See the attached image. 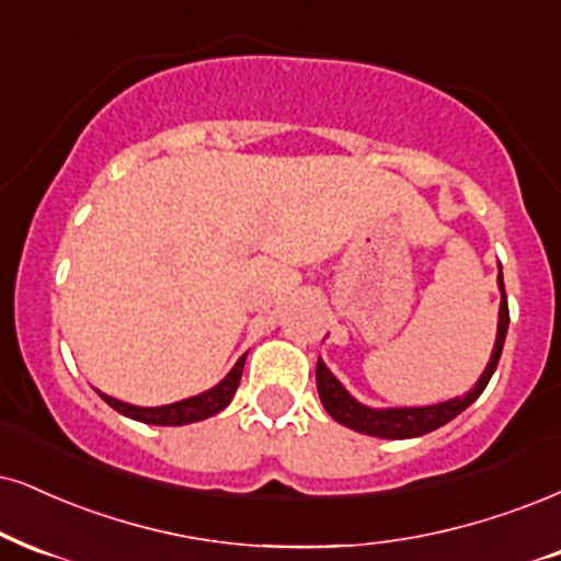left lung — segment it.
<instances>
[{
    "label": "left lung",
    "mask_w": 561,
    "mask_h": 561,
    "mask_svg": "<svg viewBox=\"0 0 561 561\" xmlns=\"http://www.w3.org/2000/svg\"><path fill=\"white\" fill-rule=\"evenodd\" d=\"M496 286H500V294H502L500 322H496V341H494L492 358H489L486 369L481 371L479 382H476L471 390L462 392L458 398L442 400V403H434V405L371 408V405L358 403V400L345 390L341 379L328 369V364H324L322 358H317V392H320L324 411H328L337 424L354 428L358 434H369V437H379V439H413V437H421V434L434 432V428L445 426L447 421H453L458 413L466 411V408L471 405L483 390H486L489 379H492L496 364H500L504 337H507V328H510V309H507V294H504L502 265H500V275H496Z\"/></svg>",
    "instance_id": "8db88e82"
}]
</instances>
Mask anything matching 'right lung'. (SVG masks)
<instances>
[{
    "label": "right lung",
    "mask_w": 561,
    "mask_h": 561,
    "mask_svg": "<svg viewBox=\"0 0 561 561\" xmlns=\"http://www.w3.org/2000/svg\"><path fill=\"white\" fill-rule=\"evenodd\" d=\"M244 358H247V354L241 356L239 362L233 364V369L228 371V375L220 379L218 385H213L210 390L199 392V396L179 400V403L156 405V408H140V405L124 403V400H116V398L106 396V392H101V390H95V392H99V396L106 400V403L112 405L114 411H119L122 416L142 421V424H153V426L195 424V421L216 416V413H220L228 403H231L233 392H237V387L241 382V371H244Z\"/></svg>",
    "instance_id": "right-lung-1"
}]
</instances>
